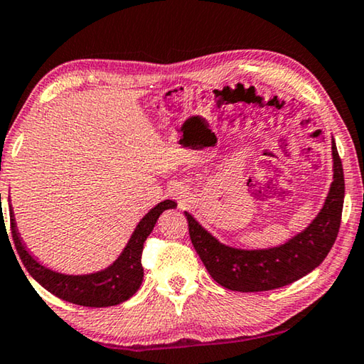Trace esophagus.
Masks as SVG:
<instances>
[{
    "mask_svg": "<svg viewBox=\"0 0 364 364\" xmlns=\"http://www.w3.org/2000/svg\"><path fill=\"white\" fill-rule=\"evenodd\" d=\"M174 200H177L178 206L186 205V195H183L182 192H176V193H174Z\"/></svg>",
    "mask_w": 364,
    "mask_h": 364,
    "instance_id": "esophagus-1",
    "label": "esophagus"
}]
</instances>
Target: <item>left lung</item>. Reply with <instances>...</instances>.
I'll return each instance as SVG.
<instances>
[{
  "instance_id": "1",
  "label": "left lung",
  "mask_w": 364,
  "mask_h": 364,
  "mask_svg": "<svg viewBox=\"0 0 364 364\" xmlns=\"http://www.w3.org/2000/svg\"><path fill=\"white\" fill-rule=\"evenodd\" d=\"M333 161L334 181L323 209L304 232L282 246L254 251L225 246L186 213L190 240L214 282L230 291H270L297 282L326 259L339 233L346 195L342 161L334 139Z\"/></svg>"
}]
</instances>
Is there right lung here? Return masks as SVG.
<instances>
[{"label":"right lung","mask_w":364,"mask_h":364,"mask_svg":"<svg viewBox=\"0 0 364 364\" xmlns=\"http://www.w3.org/2000/svg\"><path fill=\"white\" fill-rule=\"evenodd\" d=\"M176 206L177 203L172 200L158 203L139 222L121 256L105 270L91 273V275H63V273L46 269L31 257V254L25 250V245L18 237L14 213L9 206L11 233L23 267L50 294L70 304L82 305V307H112V305L127 301L140 288L144 279L142 250L145 240L151 233L159 215L166 209H174Z\"/></svg>","instance_id":"add662e5"}]
</instances>
